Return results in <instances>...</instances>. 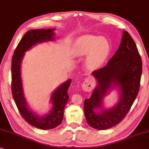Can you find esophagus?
Masks as SVG:
<instances>
[{
  "label": "esophagus",
  "mask_w": 149,
  "mask_h": 149,
  "mask_svg": "<svg viewBox=\"0 0 149 149\" xmlns=\"http://www.w3.org/2000/svg\"><path fill=\"white\" fill-rule=\"evenodd\" d=\"M93 83L91 80H85V81L82 84V89L86 92H90L92 91L93 88Z\"/></svg>",
  "instance_id": "obj_1"
}]
</instances>
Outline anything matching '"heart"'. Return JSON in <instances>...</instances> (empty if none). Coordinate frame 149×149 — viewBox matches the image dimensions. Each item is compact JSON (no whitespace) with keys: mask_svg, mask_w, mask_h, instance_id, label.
<instances>
[{"mask_svg":"<svg viewBox=\"0 0 149 149\" xmlns=\"http://www.w3.org/2000/svg\"><path fill=\"white\" fill-rule=\"evenodd\" d=\"M109 48L108 41L104 37L85 35L77 41L73 52L76 56L88 54L86 58L87 66L94 68L103 63L108 54Z\"/></svg>","mask_w":149,"mask_h":149,"instance_id":"obj_1","label":"heart"}]
</instances>
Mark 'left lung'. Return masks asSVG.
<instances>
[{
    "mask_svg": "<svg viewBox=\"0 0 149 149\" xmlns=\"http://www.w3.org/2000/svg\"><path fill=\"white\" fill-rule=\"evenodd\" d=\"M142 63L134 39L123 31L120 46L106 66L93 71L98 85L91 97L84 102V111L88 124L96 130H104L121 122L138 94ZM112 86H118L121 97L118 105L110 110L96 114L94 110L101 108L102 100Z\"/></svg>",
    "mask_w": 149,
    "mask_h": 149,
    "instance_id": "obj_1",
    "label": "left lung"
}]
</instances>
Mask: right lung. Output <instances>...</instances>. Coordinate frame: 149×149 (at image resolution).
Listing matches in <instances>:
<instances>
[{
  "label": "right lung",
  "instance_id": "right-lung-1",
  "mask_svg": "<svg viewBox=\"0 0 149 149\" xmlns=\"http://www.w3.org/2000/svg\"><path fill=\"white\" fill-rule=\"evenodd\" d=\"M54 29H37L27 31L14 51L11 61V93L19 114L33 127L41 130H52L62 123L64 108L69 100L68 90L71 80L58 87L52 95L53 108L48 114L39 116L27 108L24 97L20 75V65L24 52L37 43L54 40Z\"/></svg>",
  "mask_w": 149,
  "mask_h": 149
}]
</instances>
